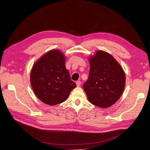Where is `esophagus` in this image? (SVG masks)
I'll list each match as a JSON object with an SVG mask.
<instances>
[{
	"instance_id": "esophagus-1",
	"label": "esophagus",
	"mask_w": 150,
	"mask_h": 150,
	"mask_svg": "<svg viewBox=\"0 0 150 150\" xmlns=\"http://www.w3.org/2000/svg\"><path fill=\"white\" fill-rule=\"evenodd\" d=\"M81 83L80 81H76V85H77V86H78V87H79V86H81Z\"/></svg>"
}]
</instances>
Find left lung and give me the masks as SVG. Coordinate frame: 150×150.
<instances>
[{"label": "left lung", "instance_id": "8db88e82", "mask_svg": "<svg viewBox=\"0 0 150 150\" xmlns=\"http://www.w3.org/2000/svg\"><path fill=\"white\" fill-rule=\"evenodd\" d=\"M90 70L83 88L89 101L101 108L114 104L123 93L126 76L110 54L98 51L89 58Z\"/></svg>", "mask_w": 150, "mask_h": 150}]
</instances>
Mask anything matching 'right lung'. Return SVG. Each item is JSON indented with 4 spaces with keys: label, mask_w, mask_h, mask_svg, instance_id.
I'll return each instance as SVG.
<instances>
[{
    "label": "right lung",
    "mask_w": 150,
    "mask_h": 150,
    "mask_svg": "<svg viewBox=\"0 0 150 150\" xmlns=\"http://www.w3.org/2000/svg\"><path fill=\"white\" fill-rule=\"evenodd\" d=\"M66 57L53 49L36 61L30 72V84L42 103L54 106L65 101L76 84L65 66Z\"/></svg>",
    "instance_id": "add662e5"
}]
</instances>
